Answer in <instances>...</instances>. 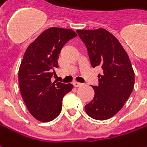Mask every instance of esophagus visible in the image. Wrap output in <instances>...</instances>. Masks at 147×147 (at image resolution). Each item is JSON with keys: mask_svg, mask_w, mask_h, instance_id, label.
Returning a JSON list of instances; mask_svg holds the SVG:
<instances>
[{"mask_svg": "<svg viewBox=\"0 0 147 147\" xmlns=\"http://www.w3.org/2000/svg\"><path fill=\"white\" fill-rule=\"evenodd\" d=\"M82 85V84H80V83H78V82H74L73 83V86L74 87H76V88H78V87H80V86H81Z\"/></svg>", "mask_w": 147, "mask_h": 147, "instance_id": "obj_1", "label": "esophagus"}]
</instances>
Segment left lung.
I'll return each mask as SVG.
<instances>
[{
    "instance_id": "left-lung-1",
    "label": "left lung",
    "mask_w": 147,
    "mask_h": 147,
    "mask_svg": "<svg viewBox=\"0 0 147 147\" xmlns=\"http://www.w3.org/2000/svg\"><path fill=\"white\" fill-rule=\"evenodd\" d=\"M88 50L91 67H101L98 85L91 86L94 98L85 106L89 116L108 119L123 107L133 91L134 73L131 60L119 41L103 28L77 30Z\"/></svg>"
}]
</instances>
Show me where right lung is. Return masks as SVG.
Here are the masks:
<instances>
[{"instance_id": "obj_1", "label": "right lung", "mask_w": 147, "mask_h": 147, "mask_svg": "<svg viewBox=\"0 0 147 147\" xmlns=\"http://www.w3.org/2000/svg\"><path fill=\"white\" fill-rule=\"evenodd\" d=\"M77 34L73 30L50 28L44 31L24 52L19 69L20 94L31 115L41 122L59 115L63 98L73 86L51 81L63 45Z\"/></svg>"}]
</instances>
